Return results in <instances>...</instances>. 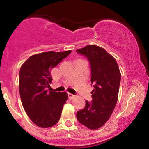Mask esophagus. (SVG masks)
Returning a JSON list of instances; mask_svg holds the SVG:
<instances>
[{"instance_id":"34e87169","label":"esophagus","mask_w":149,"mask_h":149,"mask_svg":"<svg viewBox=\"0 0 149 149\" xmlns=\"http://www.w3.org/2000/svg\"><path fill=\"white\" fill-rule=\"evenodd\" d=\"M68 97H69V100H73V98H74V95H72V94L71 93H68Z\"/></svg>"}]
</instances>
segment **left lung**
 I'll return each instance as SVG.
<instances>
[{
  "label": "left lung",
  "mask_w": 149,
  "mask_h": 149,
  "mask_svg": "<svg viewBox=\"0 0 149 149\" xmlns=\"http://www.w3.org/2000/svg\"><path fill=\"white\" fill-rule=\"evenodd\" d=\"M76 52L90 61L94 87L92 102L85 101V108L77 112L76 117L89 129H98L107 122L117 103L121 79L118 65L115 58L99 46L87 45Z\"/></svg>",
  "instance_id": "obj_1"
}]
</instances>
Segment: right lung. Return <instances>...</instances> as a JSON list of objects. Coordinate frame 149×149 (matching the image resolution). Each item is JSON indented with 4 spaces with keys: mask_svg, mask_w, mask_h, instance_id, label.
I'll return each mask as SVG.
<instances>
[{
    "mask_svg": "<svg viewBox=\"0 0 149 149\" xmlns=\"http://www.w3.org/2000/svg\"><path fill=\"white\" fill-rule=\"evenodd\" d=\"M71 52L49 51L34 54L20 68L19 89L22 104L29 118L38 127H52L60 118L67 93L48 92L47 88L52 83L51 70Z\"/></svg>",
    "mask_w": 149,
    "mask_h": 149,
    "instance_id": "obj_1",
    "label": "right lung"
}]
</instances>
